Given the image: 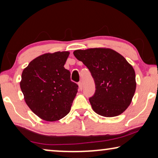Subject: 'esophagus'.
Masks as SVG:
<instances>
[{
    "mask_svg": "<svg viewBox=\"0 0 158 158\" xmlns=\"http://www.w3.org/2000/svg\"><path fill=\"white\" fill-rule=\"evenodd\" d=\"M78 86H79V89L80 90H82L83 89V83H82L81 81H80L78 83Z\"/></svg>",
    "mask_w": 158,
    "mask_h": 158,
    "instance_id": "obj_1",
    "label": "esophagus"
}]
</instances>
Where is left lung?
Listing matches in <instances>:
<instances>
[{"label":"left lung","mask_w":158,"mask_h":158,"mask_svg":"<svg viewBox=\"0 0 158 158\" xmlns=\"http://www.w3.org/2000/svg\"><path fill=\"white\" fill-rule=\"evenodd\" d=\"M73 54L87 67L94 80L96 90L89 98L94 111L106 117L123 113L131 103L136 90L132 66L111 49H79Z\"/></svg>","instance_id":"obj_1"}]
</instances>
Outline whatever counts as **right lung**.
Masks as SVG:
<instances>
[{
    "label": "right lung",
    "instance_id": "obj_1",
    "mask_svg": "<svg viewBox=\"0 0 158 158\" xmlns=\"http://www.w3.org/2000/svg\"><path fill=\"white\" fill-rule=\"evenodd\" d=\"M68 52L44 54L23 70L20 87L26 103L43 120L55 122L65 116L78 89L64 68Z\"/></svg>",
    "mask_w": 158,
    "mask_h": 158
}]
</instances>
